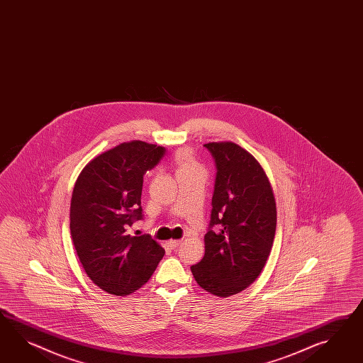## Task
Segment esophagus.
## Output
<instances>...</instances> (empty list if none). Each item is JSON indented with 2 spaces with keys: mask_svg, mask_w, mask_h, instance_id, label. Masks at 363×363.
Here are the masks:
<instances>
[{
  "mask_svg": "<svg viewBox=\"0 0 363 363\" xmlns=\"http://www.w3.org/2000/svg\"><path fill=\"white\" fill-rule=\"evenodd\" d=\"M168 244L169 247H172V249H176V247H179L182 244V240H170Z\"/></svg>",
  "mask_w": 363,
  "mask_h": 363,
  "instance_id": "esophagus-1",
  "label": "esophagus"
}]
</instances>
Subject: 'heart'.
Instances as JSON below:
<instances>
[{
    "label": "heart",
    "instance_id": "heart-1",
    "mask_svg": "<svg viewBox=\"0 0 363 363\" xmlns=\"http://www.w3.org/2000/svg\"><path fill=\"white\" fill-rule=\"evenodd\" d=\"M176 165H177V174L182 173H191V172H203L202 165L195 160L190 150H179L176 155Z\"/></svg>",
    "mask_w": 363,
    "mask_h": 363
}]
</instances>
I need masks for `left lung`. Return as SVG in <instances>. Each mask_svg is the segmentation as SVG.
Masks as SVG:
<instances>
[{
	"mask_svg": "<svg viewBox=\"0 0 363 363\" xmlns=\"http://www.w3.org/2000/svg\"><path fill=\"white\" fill-rule=\"evenodd\" d=\"M204 147L213 153L218 172L204 257L191 266V273L206 291L230 298L256 281L272 252L274 193L261 164L239 144L213 142Z\"/></svg>",
	"mask_w": 363,
	"mask_h": 363,
	"instance_id": "left-lung-1",
	"label": "left lung"
}]
</instances>
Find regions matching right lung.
<instances>
[{"instance_id": "obj_1", "label": "right lung", "mask_w": 363, "mask_h": 363, "mask_svg": "<svg viewBox=\"0 0 363 363\" xmlns=\"http://www.w3.org/2000/svg\"><path fill=\"white\" fill-rule=\"evenodd\" d=\"M165 148L133 140L89 161L71 201V235L81 265L101 290L125 296L148 282L165 255L150 235L131 236L143 218V176Z\"/></svg>"}]
</instances>
